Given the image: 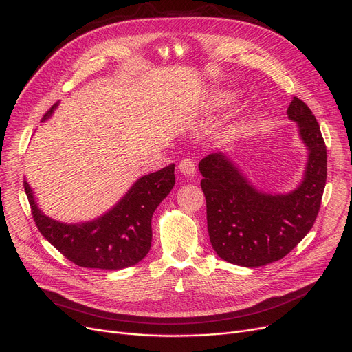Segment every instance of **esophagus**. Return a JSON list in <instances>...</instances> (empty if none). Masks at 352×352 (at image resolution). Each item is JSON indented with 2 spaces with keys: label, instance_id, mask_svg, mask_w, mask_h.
Listing matches in <instances>:
<instances>
[{
  "label": "esophagus",
  "instance_id": "obj_1",
  "mask_svg": "<svg viewBox=\"0 0 352 352\" xmlns=\"http://www.w3.org/2000/svg\"><path fill=\"white\" fill-rule=\"evenodd\" d=\"M178 170L182 175H186L188 178H192L195 175V164L192 160L190 158H184L179 165H178Z\"/></svg>",
  "mask_w": 352,
  "mask_h": 352
}]
</instances>
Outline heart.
<instances>
[{"instance_id": "obj_1", "label": "heart", "mask_w": 352, "mask_h": 352, "mask_svg": "<svg viewBox=\"0 0 352 352\" xmlns=\"http://www.w3.org/2000/svg\"><path fill=\"white\" fill-rule=\"evenodd\" d=\"M232 100V94H230V92H226V91H218L214 94L212 97V107L215 108H224L226 105H228Z\"/></svg>"}]
</instances>
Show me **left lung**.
Returning <instances> with one entry per match:
<instances>
[{"label": "left lung", "instance_id": "obj_1", "mask_svg": "<svg viewBox=\"0 0 352 352\" xmlns=\"http://www.w3.org/2000/svg\"><path fill=\"white\" fill-rule=\"evenodd\" d=\"M287 114L298 124L308 148L304 179L294 191H258L224 153L210 154L198 164L210 241L218 256L231 264L255 268L278 261L316 223L327 181V146L304 101L294 97Z\"/></svg>", "mask_w": 352, "mask_h": 352}]
</instances>
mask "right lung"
I'll list each match as a JSON object with an SVG mask.
<instances>
[{
	"label": "right lung",
	"instance_id": "right-lung-1",
	"mask_svg": "<svg viewBox=\"0 0 352 352\" xmlns=\"http://www.w3.org/2000/svg\"><path fill=\"white\" fill-rule=\"evenodd\" d=\"M57 104L43 117L48 120ZM175 165L137 179L118 204L102 217L81 224L55 221L36 206L34 192L24 181L35 226L50 244L78 267L122 270L138 264L151 248V218L160 202L175 184Z\"/></svg>",
	"mask_w": 352,
	"mask_h": 352
}]
</instances>
